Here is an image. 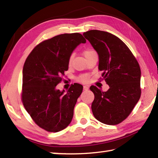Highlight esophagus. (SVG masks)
<instances>
[{
  "label": "esophagus",
  "mask_w": 158,
  "mask_h": 158,
  "mask_svg": "<svg viewBox=\"0 0 158 158\" xmlns=\"http://www.w3.org/2000/svg\"><path fill=\"white\" fill-rule=\"evenodd\" d=\"M83 89L85 90H88L89 89V86L88 85H84L83 86Z\"/></svg>",
  "instance_id": "34e87169"
}]
</instances>
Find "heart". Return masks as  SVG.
<instances>
[{
	"instance_id": "1",
	"label": "heart",
	"mask_w": 158,
	"mask_h": 158,
	"mask_svg": "<svg viewBox=\"0 0 158 158\" xmlns=\"http://www.w3.org/2000/svg\"><path fill=\"white\" fill-rule=\"evenodd\" d=\"M92 52H94V51H92V50L87 49V50H85V51H84V52H83V55H84V56H85V57H86L87 56H88L89 54H90V53H92ZM73 58V55H71V56H70V58H69V64L71 63ZM88 79H89V77H88V75H82V76L80 77H79V80L80 81H81V82H83V83H84V82H87V81H88Z\"/></svg>"
}]
</instances>
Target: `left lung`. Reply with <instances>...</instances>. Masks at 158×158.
<instances>
[{"mask_svg": "<svg viewBox=\"0 0 158 158\" xmlns=\"http://www.w3.org/2000/svg\"><path fill=\"white\" fill-rule=\"evenodd\" d=\"M98 55V69L109 89L102 92L90 87L94 94L92 110L95 118L107 125L121 123L132 112L140 97L141 72L129 48L108 32L92 30L83 32Z\"/></svg>", "mask_w": 158, "mask_h": 158, "instance_id": "obj_1", "label": "left lung"}]
</instances>
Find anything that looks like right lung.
Here are the masks:
<instances>
[{"mask_svg": "<svg viewBox=\"0 0 158 158\" xmlns=\"http://www.w3.org/2000/svg\"><path fill=\"white\" fill-rule=\"evenodd\" d=\"M85 43L79 33L60 35L39 43L26 60L22 70L23 105L35 122L48 132H59L71 122L83 85L75 83L66 93L56 85L69 69L74 50Z\"/></svg>", "mask_w": 158, "mask_h": 158, "instance_id": "1", "label": "right lung"}]
</instances>
